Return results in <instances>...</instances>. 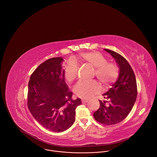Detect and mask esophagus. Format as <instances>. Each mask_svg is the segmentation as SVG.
Instances as JSON below:
<instances>
[{
	"instance_id": "34e87169",
	"label": "esophagus",
	"mask_w": 157,
	"mask_h": 157,
	"mask_svg": "<svg viewBox=\"0 0 157 157\" xmlns=\"http://www.w3.org/2000/svg\"><path fill=\"white\" fill-rule=\"evenodd\" d=\"M88 99H82V103H86V102H88Z\"/></svg>"
}]
</instances>
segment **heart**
Masks as SVG:
<instances>
[{"label": "heart", "mask_w": 157, "mask_h": 157, "mask_svg": "<svg viewBox=\"0 0 157 157\" xmlns=\"http://www.w3.org/2000/svg\"><path fill=\"white\" fill-rule=\"evenodd\" d=\"M78 62L95 68V75L99 81L105 87L109 86L115 82L118 75L119 68L112 62H108L107 59L99 52H82L75 57ZM64 75L69 82H74L78 76V67L75 63L70 62L64 69ZM101 88L97 82H79L74 88L75 94L81 98L88 99L101 92Z\"/></svg>", "instance_id": "1"}]
</instances>
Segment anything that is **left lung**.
Returning <instances> with one entry per match:
<instances>
[{
  "mask_svg": "<svg viewBox=\"0 0 157 157\" xmlns=\"http://www.w3.org/2000/svg\"><path fill=\"white\" fill-rule=\"evenodd\" d=\"M104 50L115 60L119 76L112 88L102 95L106 100H99L100 107L94 113V117L101 124L111 125L122 121L131 112L137 97V86L134 72L127 60L118 53Z\"/></svg>",
  "mask_w": 157,
  "mask_h": 157,
  "instance_id": "obj_1",
  "label": "left lung"
}]
</instances>
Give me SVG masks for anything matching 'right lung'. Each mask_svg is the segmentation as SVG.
<instances>
[{"label": "right lung", "instance_id": "obj_1", "mask_svg": "<svg viewBox=\"0 0 157 157\" xmlns=\"http://www.w3.org/2000/svg\"><path fill=\"white\" fill-rule=\"evenodd\" d=\"M63 60L62 57L46 60L34 71L28 83L29 111L41 125L58 132L72 125L75 109L82 104L79 98L72 99L62 65Z\"/></svg>", "mask_w": 157, "mask_h": 157}]
</instances>
